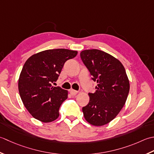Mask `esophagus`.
<instances>
[{
  "label": "esophagus",
  "instance_id": "34e87169",
  "mask_svg": "<svg viewBox=\"0 0 154 154\" xmlns=\"http://www.w3.org/2000/svg\"><path fill=\"white\" fill-rule=\"evenodd\" d=\"M70 94L72 96H76L78 94V91H76L74 90H70Z\"/></svg>",
  "mask_w": 154,
  "mask_h": 154
}]
</instances>
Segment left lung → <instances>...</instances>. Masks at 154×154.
Listing matches in <instances>:
<instances>
[{"label":"left lung","instance_id":"1","mask_svg":"<svg viewBox=\"0 0 154 154\" xmlns=\"http://www.w3.org/2000/svg\"><path fill=\"white\" fill-rule=\"evenodd\" d=\"M88 69L96 92L89 93L90 102L82 108L84 118L95 126H102L117 116L124 107L130 91V82L121 62L114 56L97 49L80 52Z\"/></svg>","mask_w":154,"mask_h":154}]
</instances>
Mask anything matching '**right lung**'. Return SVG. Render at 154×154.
I'll return each mask as SVG.
<instances>
[{"label":"right lung","mask_w":154,"mask_h":154,"mask_svg":"<svg viewBox=\"0 0 154 154\" xmlns=\"http://www.w3.org/2000/svg\"><path fill=\"white\" fill-rule=\"evenodd\" d=\"M77 51L58 48L38 52L28 58L18 79V91L25 108L32 116L44 123L56 120L59 108L68 92L52 86L66 61Z\"/></svg>","instance_id":"right-lung-1"}]
</instances>
